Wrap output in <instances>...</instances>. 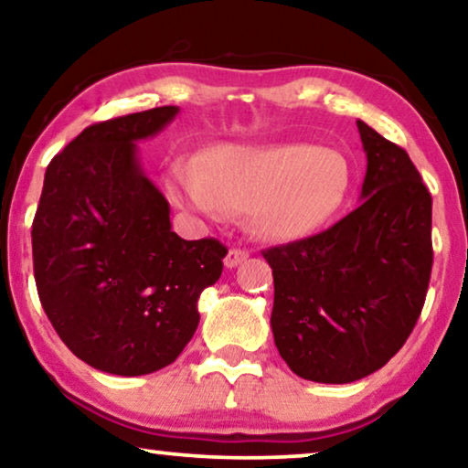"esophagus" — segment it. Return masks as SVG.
Returning <instances> with one entry per match:
<instances>
[{
	"mask_svg": "<svg viewBox=\"0 0 468 468\" xmlns=\"http://www.w3.org/2000/svg\"><path fill=\"white\" fill-rule=\"evenodd\" d=\"M247 258H249V251H245V249L232 247L228 251V255H226V266L228 268H236V266H240Z\"/></svg>",
	"mask_w": 468,
	"mask_h": 468,
	"instance_id": "34e87169",
	"label": "esophagus"
}]
</instances>
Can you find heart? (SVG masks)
<instances>
[{
    "label": "heart",
    "mask_w": 468,
    "mask_h": 468,
    "mask_svg": "<svg viewBox=\"0 0 468 468\" xmlns=\"http://www.w3.org/2000/svg\"><path fill=\"white\" fill-rule=\"evenodd\" d=\"M351 189L341 151L306 143L219 144L204 153L200 170L175 165L170 194L213 219L247 210L268 240H298L335 219Z\"/></svg>",
    "instance_id": "b5f03b06"
}]
</instances>
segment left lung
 Here are the masks:
<instances>
[{
  "label": "left lung",
  "mask_w": 468,
  "mask_h": 468,
  "mask_svg": "<svg viewBox=\"0 0 468 468\" xmlns=\"http://www.w3.org/2000/svg\"><path fill=\"white\" fill-rule=\"evenodd\" d=\"M362 204L322 234L261 251L272 268L274 345L317 383L362 379L415 328L432 271V196L407 151L357 119Z\"/></svg>",
  "instance_id": "left-lung-1"
}]
</instances>
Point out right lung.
<instances>
[{
    "instance_id": "obj_1",
    "label": "right lung",
    "mask_w": 468,
    "mask_h": 468,
    "mask_svg": "<svg viewBox=\"0 0 468 468\" xmlns=\"http://www.w3.org/2000/svg\"><path fill=\"white\" fill-rule=\"evenodd\" d=\"M176 114L162 106L89 125L44 175L31 226L37 296L68 349L111 375L176 360L228 253L172 232L170 204L140 164L138 140Z\"/></svg>"
}]
</instances>
